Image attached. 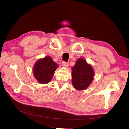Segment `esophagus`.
Wrapping results in <instances>:
<instances>
[{
  "instance_id": "34e87169",
  "label": "esophagus",
  "mask_w": 129,
  "mask_h": 129,
  "mask_svg": "<svg viewBox=\"0 0 129 129\" xmlns=\"http://www.w3.org/2000/svg\"><path fill=\"white\" fill-rule=\"evenodd\" d=\"M62 64L63 65V67H68V62H65V61H63Z\"/></svg>"
}]
</instances>
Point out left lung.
I'll list each match as a JSON object with an SVG mask.
<instances>
[{
	"label": "left lung",
	"instance_id": "left-lung-1",
	"mask_svg": "<svg viewBox=\"0 0 129 129\" xmlns=\"http://www.w3.org/2000/svg\"><path fill=\"white\" fill-rule=\"evenodd\" d=\"M94 71L83 58H79L72 67V84L78 90L87 88L92 82Z\"/></svg>",
	"mask_w": 129,
	"mask_h": 129
}]
</instances>
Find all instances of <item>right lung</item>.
Returning <instances> with one entry per match:
<instances>
[{
	"label": "right lung",
	"mask_w": 129,
	"mask_h": 129,
	"mask_svg": "<svg viewBox=\"0 0 129 129\" xmlns=\"http://www.w3.org/2000/svg\"><path fill=\"white\" fill-rule=\"evenodd\" d=\"M57 65L50 56L38 60L33 68V74L39 83H48L51 81Z\"/></svg>",
	"instance_id": "1"
}]
</instances>
